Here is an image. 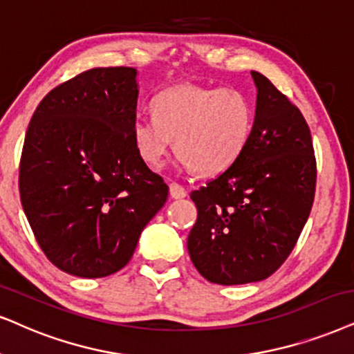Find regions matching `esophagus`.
I'll return each mask as SVG.
<instances>
[{"mask_svg": "<svg viewBox=\"0 0 354 354\" xmlns=\"http://www.w3.org/2000/svg\"><path fill=\"white\" fill-rule=\"evenodd\" d=\"M169 196H171L173 199H183L186 198V189L180 185V183L173 181L169 183Z\"/></svg>", "mask_w": 354, "mask_h": 354, "instance_id": "esophagus-1", "label": "esophagus"}]
</instances>
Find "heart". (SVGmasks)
<instances>
[{
    "label": "heart",
    "instance_id": "b5f03b06",
    "mask_svg": "<svg viewBox=\"0 0 354 354\" xmlns=\"http://www.w3.org/2000/svg\"><path fill=\"white\" fill-rule=\"evenodd\" d=\"M153 115L132 124L138 156L156 167L173 147L183 168L214 176L230 168L247 149L254 111L247 95L235 88L176 84L151 102Z\"/></svg>",
    "mask_w": 354,
    "mask_h": 354
}]
</instances>
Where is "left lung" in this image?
<instances>
[{"label": "left lung", "instance_id": "1", "mask_svg": "<svg viewBox=\"0 0 354 354\" xmlns=\"http://www.w3.org/2000/svg\"><path fill=\"white\" fill-rule=\"evenodd\" d=\"M252 77L258 96L247 149L230 168L191 192L198 221L187 252L214 284L257 283L279 270L314 204L310 129L270 80L258 71Z\"/></svg>", "mask_w": 354, "mask_h": 354}]
</instances>
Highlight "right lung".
Returning <instances> with one entry per match:
<instances>
[{
  "label": "right lung",
  "mask_w": 354,
  "mask_h": 354,
  "mask_svg": "<svg viewBox=\"0 0 354 354\" xmlns=\"http://www.w3.org/2000/svg\"><path fill=\"white\" fill-rule=\"evenodd\" d=\"M137 70L93 68L39 102L26 132L19 194L39 247L58 270L114 274L163 207L168 186L137 153Z\"/></svg>",
  "instance_id": "1"
}]
</instances>
